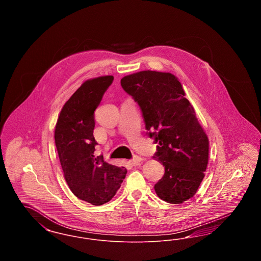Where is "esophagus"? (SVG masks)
I'll return each mask as SVG.
<instances>
[{
  "instance_id": "esophagus-1",
  "label": "esophagus",
  "mask_w": 261,
  "mask_h": 261,
  "mask_svg": "<svg viewBox=\"0 0 261 261\" xmlns=\"http://www.w3.org/2000/svg\"><path fill=\"white\" fill-rule=\"evenodd\" d=\"M143 161V159L141 158V156H138V155H135L132 160H131V163L133 164V165H137V164H139L140 162Z\"/></svg>"
}]
</instances>
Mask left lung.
Masks as SVG:
<instances>
[{"label":"left lung","instance_id":"8db88e82","mask_svg":"<svg viewBox=\"0 0 261 261\" xmlns=\"http://www.w3.org/2000/svg\"><path fill=\"white\" fill-rule=\"evenodd\" d=\"M121 86L139 105L147 134L158 144L153 159L165 172L154 185L164 201L179 204L197 193L208 163V138L178 78L145 70L124 76Z\"/></svg>","mask_w":261,"mask_h":261}]
</instances>
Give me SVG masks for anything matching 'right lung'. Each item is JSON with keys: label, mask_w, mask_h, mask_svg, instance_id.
Returning <instances> with one entry per match:
<instances>
[{"label": "right lung", "mask_w": 261, "mask_h": 261, "mask_svg": "<svg viewBox=\"0 0 261 261\" xmlns=\"http://www.w3.org/2000/svg\"><path fill=\"white\" fill-rule=\"evenodd\" d=\"M113 76L85 81L62 107L55 129V142L65 181L78 199L93 205L103 204L114 197L127 170L96 156L98 145L93 132L94 112Z\"/></svg>", "instance_id": "right-lung-1"}]
</instances>
